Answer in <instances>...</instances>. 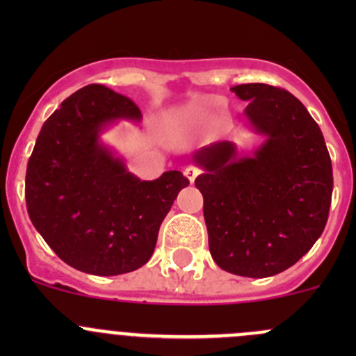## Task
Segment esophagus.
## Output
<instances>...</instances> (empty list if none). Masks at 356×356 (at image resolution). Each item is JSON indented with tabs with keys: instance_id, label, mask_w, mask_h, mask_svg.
I'll use <instances>...</instances> for the list:
<instances>
[{
	"instance_id": "esophagus-1",
	"label": "esophagus",
	"mask_w": 356,
	"mask_h": 356,
	"mask_svg": "<svg viewBox=\"0 0 356 356\" xmlns=\"http://www.w3.org/2000/svg\"><path fill=\"white\" fill-rule=\"evenodd\" d=\"M200 172H201L200 168L195 167V165H189V167L184 168V175L189 179V182H191V184H193V182H195V179L198 177Z\"/></svg>"
}]
</instances>
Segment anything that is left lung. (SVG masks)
<instances>
[{"instance_id":"1","label":"left lung","mask_w":356,"mask_h":356,"mask_svg":"<svg viewBox=\"0 0 356 356\" xmlns=\"http://www.w3.org/2000/svg\"><path fill=\"white\" fill-rule=\"evenodd\" d=\"M232 92L248 102V124L265 143L253 156H239L229 141L200 149L193 160L204 174L195 186L215 264L243 277H270L296 264L324 232L331 156L317 122L289 91L254 82Z\"/></svg>"}]
</instances>
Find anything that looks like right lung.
I'll return each mask as SVG.
<instances>
[{"mask_svg":"<svg viewBox=\"0 0 356 356\" xmlns=\"http://www.w3.org/2000/svg\"><path fill=\"white\" fill-rule=\"evenodd\" d=\"M141 117L134 102L89 84L42 124L29 158L31 222L67 265L86 274L118 275L143 267L165 215L189 184L179 170L141 181L99 143L110 124Z\"/></svg>","mask_w":356,"mask_h":356,"instance_id":"right-lung-1","label":"right lung"}]
</instances>
